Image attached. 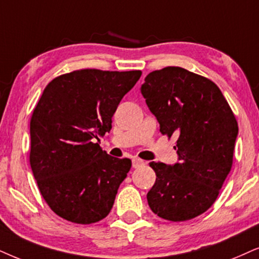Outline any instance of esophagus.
Here are the masks:
<instances>
[{
	"label": "esophagus",
	"mask_w": 259,
	"mask_h": 259,
	"mask_svg": "<svg viewBox=\"0 0 259 259\" xmlns=\"http://www.w3.org/2000/svg\"><path fill=\"white\" fill-rule=\"evenodd\" d=\"M143 165H145V161H143V160H141V159H139V158H134V159H133V167H134V168L142 167Z\"/></svg>",
	"instance_id": "34e87169"
}]
</instances>
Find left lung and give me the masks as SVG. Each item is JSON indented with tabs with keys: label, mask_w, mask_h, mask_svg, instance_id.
I'll return each mask as SVG.
<instances>
[{
	"label": "left lung",
	"mask_w": 259,
	"mask_h": 259,
	"mask_svg": "<svg viewBox=\"0 0 259 259\" xmlns=\"http://www.w3.org/2000/svg\"><path fill=\"white\" fill-rule=\"evenodd\" d=\"M141 93L160 133L177 137L179 160L149 163L156 179L147 194L148 204L165 220H191L217 201L231 171L237 119L217 84L181 67L149 73Z\"/></svg>",
	"instance_id": "1"
}]
</instances>
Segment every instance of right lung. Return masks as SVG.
<instances>
[{
    "instance_id": "add662e5",
    "label": "right lung",
    "mask_w": 259,
    "mask_h": 259,
    "mask_svg": "<svg viewBox=\"0 0 259 259\" xmlns=\"http://www.w3.org/2000/svg\"><path fill=\"white\" fill-rule=\"evenodd\" d=\"M141 75L75 70L42 92L29 124V163L42 198L64 220L90 225L111 211L132 160L110 156L97 140L110 132L117 106Z\"/></svg>"
}]
</instances>
